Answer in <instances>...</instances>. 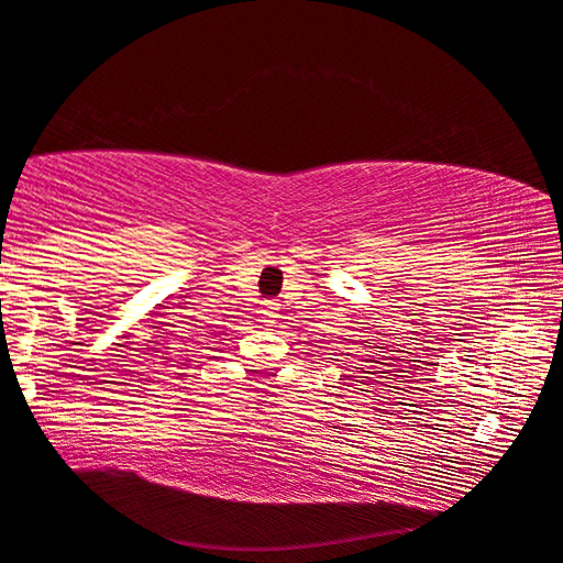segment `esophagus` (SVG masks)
<instances>
[{"label":"esophagus","instance_id":"obj_1","mask_svg":"<svg viewBox=\"0 0 563 563\" xmlns=\"http://www.w3.org/2000/svg\"><path fill=\"white\" fill-rule=\"evenodd\" d=\"M276 311H279V303H276V301H266V307H264V311H262L264 323H274V319H279V317H276Z\"/></svg>","mask_w":563,"mask_h":563}]
</instances>
